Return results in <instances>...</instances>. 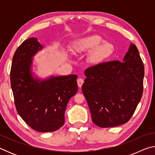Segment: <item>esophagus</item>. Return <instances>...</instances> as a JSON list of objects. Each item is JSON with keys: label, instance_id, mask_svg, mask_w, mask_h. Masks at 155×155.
<instances>
[{"label": "esophagus", "instance_id": "1", "mask_svg": "<svg viewBox=\"0 0 155 155\" xmlns=\"http://www.w3.org/2000/svg\"><path fill=\"white\" fill-rule=\"evenodd\" d=\"M84 83V80L83 79V78H79L77 80V83H78V86L79 87H81V86H82V85Z\"/></svg>", "mask_w": 155, "mask_h": 155}]
</instances>
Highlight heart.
Listing matches in <instances>:
<instances>
[{
    "label": "heart",
    "instance_id": "1",
    "mask_svg": "<svg viewBox=\"0 0 155 155\" xmlns=\"http://www.w3.org/2000/svg\"><path fill=\"white\" fill-rule=\"evenodd\" d=\"M103 39L97 35H89L78 39L72 45V50L74 52L90 51L87 61L90 64H97L107 58L114 52V48L109 42L103 43Z\"/></svg>",
    "mask_w": 155,
    "mask_h": 155
}]
</instances>
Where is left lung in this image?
Segmentation results:
<instances>
[{"label":"left lung","instance_id":"8db88e82","mask_svg":"<svg viewBox=\"0 0 155 155\" xmlns=\"http://www.w3.org/2000/svg\"><path fill=\"white\" fill-rule=\"evenodd\" d=\"M82 91L92 122L99 127L127 123L143 94L144 66L137 47L131 43L122 61L102 63L85 70Z\"/></svg>","mask_w":155,"mask_h":155}]
</instances>
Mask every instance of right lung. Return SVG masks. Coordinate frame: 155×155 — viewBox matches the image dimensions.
Listing matches in <instances>:
<instances>
[{
    "instance_id": "add662e5",
    "label": "right lung",
    "mask_w": 155,
    "mask_h": 155,
    "mask_svg": "<svg viewBox=\"0 0 155 155\" xmlns=\"http://www.w3.org/2000/svg\"><path fill=\"white\" fill-rule=\"evenodd\" d=\"M43 48L35 38L23 41L13 57L10 78L18 114L31 128L46 133L64 124L68 101L78 91V77H34L33 57Z\"/></svg>"
}]
</instances>
